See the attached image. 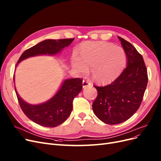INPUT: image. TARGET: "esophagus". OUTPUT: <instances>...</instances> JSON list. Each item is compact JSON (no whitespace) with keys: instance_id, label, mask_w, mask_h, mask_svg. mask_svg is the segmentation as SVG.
<instances>
[{"instance_id":"obj_1","label":"esophagus","mask_w":161,"mask_h":161,"mask_svg":"<svg viewBox=\"0 0 161 161\" xmlns=\"http://www.w3.org/2000/svg\"><path fill=\"white\" fill-rule=\"evenodd\" d=\"M92 84L90 81V80H83V87H92Z\"/></svg>"}]
</instances>
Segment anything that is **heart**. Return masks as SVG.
<instances>
[{"label":"heart","instance_id":"heart-1","mask_svg":"<svg viewBox=\"0 0 161 161\" xmlns=\"http://www.w3.org/2000/svg\"><path fill=\"white\" fill-rule=\"evenodd\" d=\"M126 62L125 52L121 47L105 42H86L77 49L71 65L80 74H86L90 68L93 80L106 83L120 74Z\"/></svg>","mask_w":161,"mask_h":161}]
</instances>
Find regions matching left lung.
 Wrapping results in <instances>:
<instances>
[{
  "label": "left lung",
  "mask_w": 161,
  "mask_h": 161,
  "mask_svg": "<svg viewBox=\"0 0 161 161\" xmlns=\"http://www.w3.org/2000/svg\"><path fill=\"white\" fill-rule=\"evenodd\" d=\"M125 52L127 66L117 79L105 86H94L97 96L92 104L94 114L105 123L127 121L138 110L148 83L142 56L127 40L118 36Z\"/></svg>",
  "instance_id": "obj_1"
}]
</instances>
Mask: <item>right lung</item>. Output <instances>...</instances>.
<instances>
[{
  "mask_svg": "<svg viewBox=\"0 0 161 161\" xmlns=\"http://www.w3.org/2000/svg\"><path fill=\"white\" fill-rule=\"evenodd\" d=\"M74 40V38L44 40L24 52L17 64L29 57L56 54L64 47L68 46ZM82 81L81 78L65 80L54 96L39 105L27 103L20 98L16 89L15 92L22 111L30 119L42 126L54 127L63 123L69 116L72 111L73 100L82 90Z\"/></svg>",
  "mask_w": 161,
  "mask_h": 161,
  "instance_id": "add662e5",
  "label": "right lung"
}]
</instances>
